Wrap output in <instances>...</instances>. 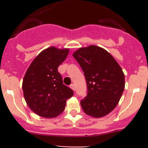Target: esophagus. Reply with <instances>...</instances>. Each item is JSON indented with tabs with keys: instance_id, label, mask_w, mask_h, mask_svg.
Listing matches in <instances>:
<instances>
[{
	"instance_id": "34e87169",
	"label": "esophagus",
	"mask_w": 148,
	"mask_h": 148,
	"mask_svg": "<svg viewBox=\"0 0 148 148\" xmlns=\"http://www.w3.org/2000/svg\"><path fill=\"white\" fill-rule=\"evenodd\" d=\"M70 87H71V89H72V90H75V86H74V84H71L70 85Z\"/></svg>"
}]
</instances>
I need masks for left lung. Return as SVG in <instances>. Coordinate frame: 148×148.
Listing matches in <instances>:
<instances>
[{
    "label": "left lung",
    "instance_id": "obj_1",
    "mask_svg": "<svg viewBox=\"0 0 148 148\" xmlns=\"http://www.w3.org/2000/svg\"><path fill=\"white\" fill-rule=\"evenodd\" d=\"M73 56L82 69L87 84L82 108L95 118L107 115L117 105L125 89L122 68L108 51L97 46L80 48Z\"/></svg>",
    "mask_w": 148,
    "mask_h": 148
}]
</instances>
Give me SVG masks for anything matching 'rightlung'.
Listing matches in <instances>:
<instances>
[{"mask_svg":"<svg viewBox=\"0 0 148 148\" xmlns=\"http://www.w3.org/2000/svg\"><path fill=\"white\" fill-rule=\"evenodd\" d=\"M69 49L51 46L34 59L23 79V96L29 108L44 118H53L64 110L66 100L74 95L63 84L59 66L65 60Z\"/></svg>","mask_w":148,"mask_h":148,"instance_id":"right-lung-1","label":"right lung"}]
</instances>
